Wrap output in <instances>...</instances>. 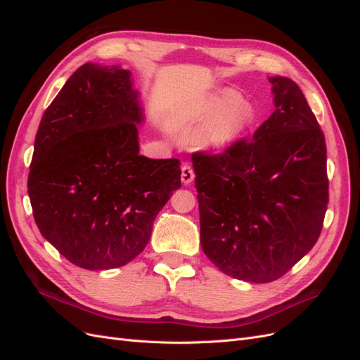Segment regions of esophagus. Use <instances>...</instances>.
I'll return each instance as SVG.
<instances>
[{
    "instance_id": "34e87169",
    "label": "esophagus",
    "mask_w": 360,
    "mask_h": 360,
    "mask_svg": "<svg viewBox=\"0 0 360 360\" xmlns=\"http://www.w3.org/2000/svg\"><path fill=\"white\" fill-rule=\"evenodd\" d=\"M195 179V172H193V168L191 165H188V163H184V165L181 167V181L184 184H191Z\"/></svg>"
}]
</instances>
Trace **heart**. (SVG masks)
Wrapping results in <instances>:
<instances>
[{
    "label": "heart",
    "mask_w": 360,
    "mask_h": 360,
    "mask_svg": "<svg viewBox=\"0 0 360 360\" xmlns=\"http://www.w3.org/2000/svg\"><path fill=\"white\" fill-rule=\"evenodd\" d=\"M202 124L195 136V144L202 148H217L233 143L255 122L254 106L233 91H225L205 102L195 112Z\"/></svg>",
    "instance_id": "heart-1"
}]
</instances>
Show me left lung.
Wrapping results in <instances>:
<instances>
[{
    "instance_id": "left-lung-1",
    "label": "left lung",
    "mask_w": 360,
    "mask_h": 360,
    "mask_svg": "<svg viewBox=\"0 0 360 360\" xmlns=\"http://www.w3.org/2000/svg\"><path fill=\"white\" fill-rule=\"evenodd\" d=\"M275 106L252 138L195 151L204 254L255 284L284 276L317 243L329 202L323 130L299 85L269 78Z\"/></svg>"
}]
</instances>
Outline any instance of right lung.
Masks as SVG:
<instances>
[{
  "label": "right lung",
  "instance_id": "1",
  "mask_svg": "<svg viewBox=\"0 0 360 360\" xmlns=\"http://www.w3.org/2000/svg\"><path fill=\"white\" fill-rule=\"evenodd\" d=\"M130 72L84 64L41 117L28 174L41 236L75 266L117 269L143 252L181 188L179 159L139 156Z\"/></svg>",
  "mask_w": 360,
  "mask_h": 360
}]
</instances>
